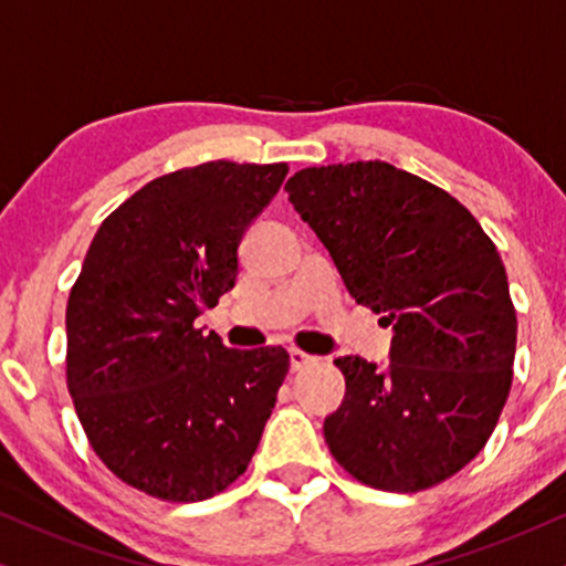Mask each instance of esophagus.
I'll list each match as a JSON object with an SVG mask.
<instances>
[{
  "instance_id": "esophagus-1",
  "label": "esophagus",
  "mask_w": 566,
  "mask_h": 566,
  "mask_svg": "<svg viewBox=\"0 0 566 566\" xmlns=\"http://www.w3.org/2000/svg\"><path fill=\"white\" fill-rule=\"evenodd\" d=\"M313 363H318L316 355H307V353H303V349H295V347L290 349V366H292V370L313 366Z\"/></svg>"
}]
</instances>
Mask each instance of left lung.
<instances>
[{"instance_id":"left-lung-1","label":"left lung","mask_w":566,"mask_h":566,"mask_svg":"<svg viewBox=\"0 0 566 566\" xmlns=\"http://www.w3.org/2000/svg\"><path fill=\"white\" fill-rule=\"evenodd\" d=\"M290 203L349 295L391 326L389 363L336 357L324 436L349 475L423 491L481 452L510 397L517 316L499 250L460 200L386 161L307 167Z\"/></svg>"}]
</instances>
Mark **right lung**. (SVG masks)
<instances>
[{
    "instance_id": "right-lung-1",
    "label": "right lung",
    "mask_w": 566,
    "mask_h": 566,
    "mask_svg": "<svg viewBox=\"0 0 566 566\" xmlns=\"http://www.w3.org/2000/svg\"><path fill=\"white\" fill-rule=\"evenodd\" d=\"M287 164L206 161L104 219L67 300V389L93 452L127 485L200 502L248 470L290 370L196 318L234 287L238 248Z\"/></svg>"
}]
</instances>
